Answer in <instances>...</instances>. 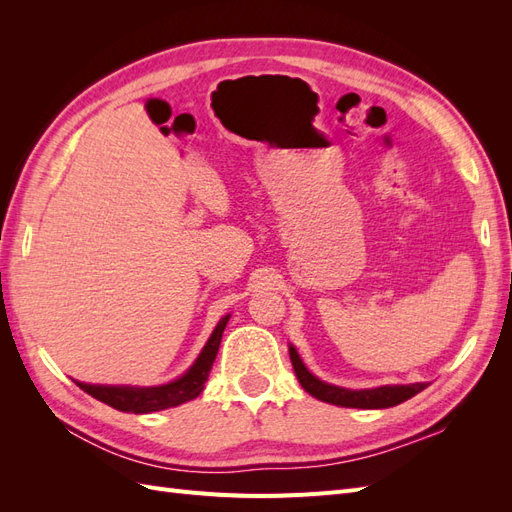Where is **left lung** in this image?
Wrapping results in <instances>:
<instances>
[{
	"label": "left lung",
	"mask_w": 512,
	"mask_h": 512,
	"mask_svg": "<svg viewBox=\"0 0 512 512\" xmlns=\"http://www.w3.org/2000/svg\"><path fill=\"white\" fill-rule=\"evenodd\" d=\"M290 361L294 367V374H297L299 382L303 389L314 395L320 401H327V404L333 406H342V408H363V410H378V408H391L401 404L416 393H421L427 389L425 382H416V384H395V386H380V389H365V391H350L342 389V386H333L318 380L307 371L303 361L299 359L297 350L290 346Z\"/></svg>",
	"instance_id": "left-lung-1"
}]
</instances>
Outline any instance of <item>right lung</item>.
I'll return each instance as SVG.
<instances>
[{
    "label": "right lung",
    "mask_w": 512,
    "mask_h": 512,
    "mask_svg": "<svg viewBox=\"0 0 512 512\" xmlns=\"http://www.w3.org/2000/svg\"><path fill=\"white\" fill-rule=\"evenodd\" d=\"M230 316H224L215 331L211 333L209 342L205 344L203 352L196 359V363L185 371V374L162 386H149V389H138V386H104V384H85V382H76V386H81L85 393L91 397H96L104 404H108L115 410L121 412H134V414H149V412H158L166 408H175L179 404H185L194 397H198L205 389V382L209 378V371L213 367L215 356H218L220 342H222V333L226 329V322Z\"/></svg>",
    "instance_id": "right-lung-1"
}]
</instances>
